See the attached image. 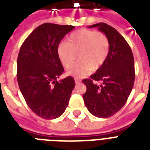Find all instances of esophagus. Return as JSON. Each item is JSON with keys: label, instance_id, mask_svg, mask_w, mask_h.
Here are the masks:
<instances>
[{"label": "esophagus", "instance_id": "34e87169", "mask_svg": "<svg viewBox=\"0 0 150 150\" xmlns=\"http://www.w3.org/2000/svg\"><path fill=\"white\" fill-rule=\"evenodd\" d=\"M75 82L76 84H79V83H80V82H81V80L79 79H75Z\"/></svg>", "mask_w": 150, "mask_h": 150}]
</instances>
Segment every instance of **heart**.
Masks as SVG:
<instances>
[{
    "mask_svg": "<svg viewBox=\"0 0 150 150\" xmlns=\"http://www.w3.org/2000/svg\"><path fill=\"white\" fill-rule=\"evenodd\" d=\"M109 38L102 32L81 29L68 36L66 43H60L57 54L61 64L66 69L74 65L76 59L79 61L69 71L76 78L83 77L90 71L98 70L109 55Z\"/></svg>",
    "mask_w": 150,
    "mask_h": 150,
    "instance_id": "b5f03b06",
    "label": "heart"
}]
</instances>
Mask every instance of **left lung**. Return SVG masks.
<instances>
[{
	"instance_id": "8db88e82",
	"label": "left lung",
	"mask_w": 150,
	"mask_h": 150,
	"mask_svg": "<svg viewBox=\"0 0 150 150\" xmlns=\"http://www.w3.org/2000/svg\"><path fill=\"white\" fill-rule=\"evenodd\" d=\"M89 27H97L107 35L110 50L104 64L96 73L90 79L82 80L86 86L83 100L93 115L107 118L123 107L132 90L135 75L134 57L127 41L114 28L103 22ZM93 81L103 84L99 87Z\"/></svg>"
}]
</instances>
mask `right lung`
<instances>
[{
  "label": "right lung",
  "mask_w": 150,
  "mask_h": 150,
  "mask_svg": "<svg viewBox=\"0 0 150 150\" xmlns=\"http://www.w3.org/2000/svg\"><path fill=\"white\" fill-rule=\"evenodd\" d=\"M74 28L44 23L32 32L20 48L18 86L29 108L42 118L50 120L62 115L75 86L71 76L57 81L64 69L57 54L61 40Z\"/></svg>",
  "instance_id": "obj_1"
}]
</instances>
